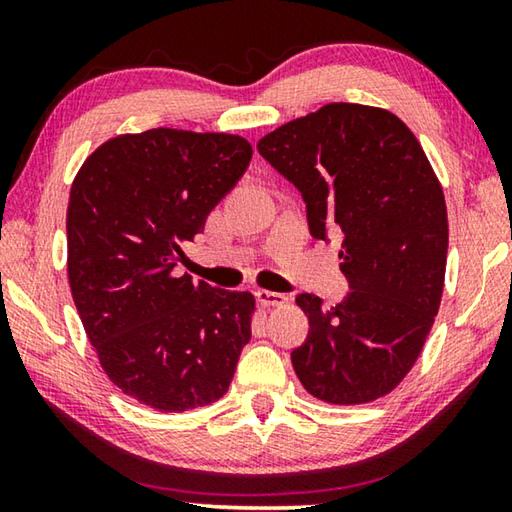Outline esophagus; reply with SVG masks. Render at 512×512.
<instances>
[{
	"mask_svg": "<svg viewBox=\"0 0 512 512\" xmlns=\"http://www.w3.org/2000/svg\"><path fill=\"white\" fill-rule=\"evenodd\" d=\"M257 302L259 305H262L264 309H271V307H282V305H287L289 302V298L284 296V293H275V291H264V289H259L257 293Z\"/></svg>",
	"mask_w": 512,
	"mask_h": 512,
	"instance_id": "34e87169",
	"label": "esophagus"
}]
</instances>
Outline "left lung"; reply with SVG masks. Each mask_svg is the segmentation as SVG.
Returning a JSON list of instances; mask_svg holds the SVG:
<instances>
[{"mask_svg":"<svg viewBox=\"0 0 512 512\" xmlns=\"http://www.w3.org/2000/svg\"><path fill=\"white\" fill-rule=\"evenodd\" d=\"M257 151L298 187L311 237L343 235L352 291L334 307L296 298L309 318L291 352L300 384L329 404L379 400L418 361L443 298V187L409 126L361 103H327L264 135Z\"/></svg>","mask_w":512,"mask_h":512,"instance_id":"8db88e82","label":"left lung"}]
</instances>
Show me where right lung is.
Segmentation results:
<instances>
[{"mask_svg": "<svg viewBox=\"0 0 512 512\" xmlns=\"http://www.w3.org/2000/svg\"><path fill=\"white\" fill-rule=\"evenodd\" d=\"M253 158L239 135L151 128L103 142L67 205V277L101 368L162 413L228 393L255 298L173 275Z\"/></svg>", "mask_w": 512, "mask_h": 512, "instance_id": "obj_1", "label": "right lung"}]
</instances>
